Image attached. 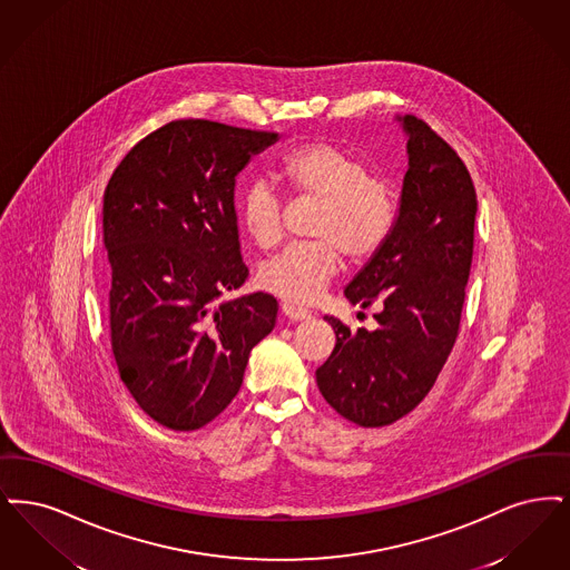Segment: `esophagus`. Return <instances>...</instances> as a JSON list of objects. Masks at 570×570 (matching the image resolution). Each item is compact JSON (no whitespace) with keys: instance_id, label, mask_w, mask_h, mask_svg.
<instances>
[{"instance_id":"esophagus-1","label":"esophagus","mask_w":570,"mask_h":570,"mask_svg":"<svg viewBox=\"0 0 570 570\" xmlns=\"http://www.w3.org/2000/svg\"><path fill=\"white\" fill-rule=\"evenodd\" d=\"M281 311L285 317H289L292 322H304V320H311V313L302 306H297L294 302H283L281 304Z\"/></svg>"}]
</instances>
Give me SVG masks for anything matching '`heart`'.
I'll list each match as a JSON object with an SVG mask.
<instances>
[{"instance_id":"b5f03b06","label":"heart","mask_w":570,"mask_h":570,"mask_svg":"<svg viewBox=\"0 0 570 570\" xmlns=\"http://www.w3.org/2000/svg\"><path fill=\"white\" fill-rule=\"evenodd\" d=\"M278 180L296 198L320 199L313 217V243L283 248L259 273L262 285L276 296L306 304L348 264H364L387 243L396 223V202L390 185L366 174L351 150L313 140L287 150L276 168ZM238 217L250 240L273 248L283 238V202L273 183L250 180L238 196Z\"/></svg>"}]
</instances>
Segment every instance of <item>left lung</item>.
<instances>
[{
	"instance_id": "obj_1",
	"label": "left lung",
	"mask_w": 570,
	"mask_h": 570,
	"mask_svg": "<svg viewBox=\"0 0 570 570\" xmlns=\"http://www.w3.org/2000/svg\"><path fill=\"white\" fill-rule=\"evenodd\" d=\"M409 170L396 225L345 296L379 304L376 330L334 317L336 347L317 368L325 402L381 428L411 413L443 371L460 334L471 274L476 191L460 155L417 117H404Z\"/></svg>"
}]
</instances>
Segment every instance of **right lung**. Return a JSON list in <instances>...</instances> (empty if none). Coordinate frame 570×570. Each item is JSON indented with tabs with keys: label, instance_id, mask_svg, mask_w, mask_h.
Listing matches in <instances>:
<instances>
[{
	"label": "right lung",
	"instance_id": "obj_1",
	"mask_svg": "<svg viewBox=\"0 0 570 570\" xmlns=\"http://www.w3.org/2000/svg\"><path fill=\"white\" fill-rule=\"evenodd\" d=\"M274 131L178 119L129 150L104 191L110 343L150 420L189 432L238 394L248 353L273 332L271 294L222 299L248 278L236 174Z\"/></svg>",
	"mask_w": 570,
	"mask_h": 570
}]
</instances>
